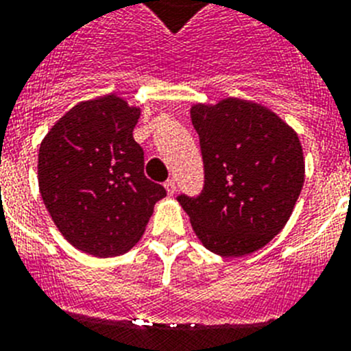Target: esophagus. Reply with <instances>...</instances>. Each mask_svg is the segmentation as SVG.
Here are the masks:
<instances>
[{"instance_id": "1", "label": "esophagus", "mask_w": 351, "mask_h": 351, "mask_svg": "<svg viewBox=\"0 0 351 351\" xmlns=\"http://www.w3.org/2000/svg\"><path fill=\"white\" fill-rule=\"evenodd\" d=\"M164 187H166V191H167V194H169V196H173V194L176 193V182L175 180H167L166 184H164Z\"/></svg>"}]
</instances>
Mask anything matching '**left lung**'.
Returning <instances> with one entry per match:
<instances>
[{"mask_svg":"<svg viewBox=\"0 0 351 351\" xmlns=\"http://www.w3.org/2000/svg\"><path fill=\"white\" fill-rule=\"evenodd\" d=\"M205 184L176 199L197 239L219 256H243L285 228L304 185L298 136L270 109L240 99L191 109Z\"/></svg>","mask_w":351,"mask_h":351,"instance_id":"left-lung-1","label":"left lung"}]
</instances>
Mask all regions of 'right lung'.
Returning a JSON list of instances; mask_svg holds the SVG:
<instances>
[{
	"instance_id": "1",
	"label": "right lung",
	"mask_w": 351,
	"mask_h": 351,
	"mask_svg": "<svg viewBox=\"0 0 351 351\" xmlns=\"http://www.w3.org/2000/svg\"><path fill=\"white\" fill-rule=\"evenodd\" d=\"M138 108L117 95L86 100L54 123L38 152V187L54 224L75 249L108 258L141 239L166 189L145 176L134 141Z\"/></svg>"
}]
</instances>
